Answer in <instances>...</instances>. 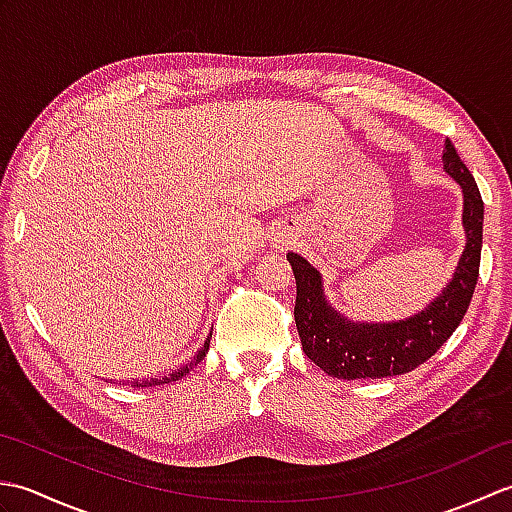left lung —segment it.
I'll return each mask as SVG.
<instances>
[{"instance_id":"left-lung-1","label":"left lung","mask_w":512,"mask_h":512,"mask_svg":"<svg viewBox=\"0 0 512 512\" xmlns=\"http://www.w3.org/2000/svg\"><path fill=\"white\" fill-rule=\"evenodd\" d=\"M444 169L464 191L466 248L447 290L416 317L400 323H350L328 306L321 275L297 253L288 262L297 279L295 323L301 347L314 365L334 378H387L411 372L436 354L464 319L480 277L484 202L473 173L451 140H444Z\"/></svg>"}]
</instances>
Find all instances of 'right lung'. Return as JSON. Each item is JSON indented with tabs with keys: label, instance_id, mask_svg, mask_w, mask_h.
Wrapping results in <instances>:
<instances>
[{
	"label": "right lung",
	"instance_id": "right-lung-1",
	"mask_svg": "<svg viewBox=\"0 0 512 512\" xmlns=\"http://www.w3.org/2000/svg\"><path fill=\"white\" fill-rule=\"evenodd\" d=\"M209 343H211V336L209 339H206V343H204V347L202 350L198 352V356L193 358L191 363H187V365H182L178 372H171L169 376H165V378H151V380H143V383H134V387H138V385H143V387H151V385H162V383H171V380H178V378H182V376H187L189 374V369H193V365H198L202 358L206 356V352H209ZM123 385H125V380H123Z\"/></svg>",
	"mask_w": 512,
	"mask_h": 512
}]
</instances>
